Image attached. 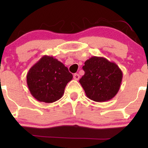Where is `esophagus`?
<instances>
[{
    "label": "esophagus",
    "mask_w": 148,
    "mask_h": 148,
    "mask_svg": "<svg viewBox=\"0 0 148 148\" xmlns=\"http://www.w3.org/2000/svg\"><path fill=\"white\" fill-rule=\"evenodd\" d=\"M79 78H80L79 74H74V79L76 80V81H78V80L79 79Z\"/></svg>",
    "instance_id": "1"
}]
</instances>
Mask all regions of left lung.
<instances>
[{
    "label": "left lung",
    "mask_w": 148,
    "mask_h": 148,
    "mask_svg": "<svg viewBox=\"0 0 148 148\" xmlns=\"http://www.w3.org/2000/svg\"><path fill=\"white\" fill-rule=\"evenodd\" d=\"M83 69L85 74L79 83L90 99L103 102L116 95L123 76L116 63L103 57L92 56L85 62Z\"/></svg>",
    "instance_id": "left-lung-1"
}]
</instances>
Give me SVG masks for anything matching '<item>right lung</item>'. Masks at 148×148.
<instances>
[{
    "label": "right lung",
    "mask_w": 148,
    "mask_h": 148,
    "mask_svg": "<svg viewBox=\"0 0 148 148\" xmlns=\"http://www.w3.org/2000/svg\"><path fill=\"white\" fill-rule=\"evenodd\" d=\"M73 76L67 67L53 56H43L27 73V85L37 101L53 103L63 95Z\"/></svg>",
    "instance_id": "obj_1"
}]
</instances>
